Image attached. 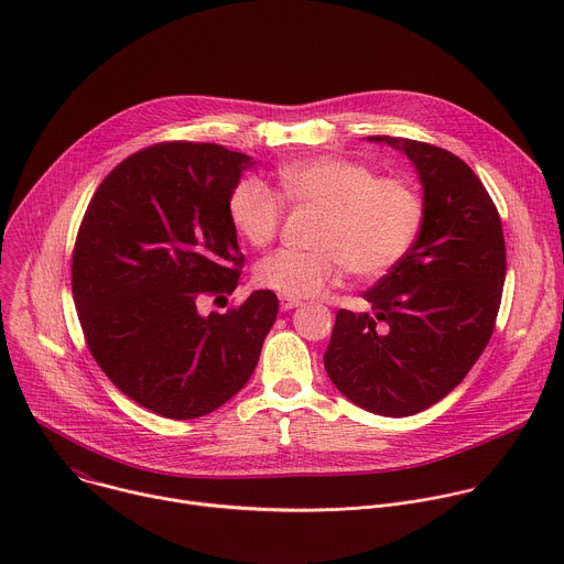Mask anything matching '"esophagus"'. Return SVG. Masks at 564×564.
Here are the masks:
<instances>
[{"label": "esophagus", "mask_w": 564, "mask_h": 564, "mask_svg": "<svg viewBox=\"0 0 564 564\" xmlns=\"http://www.w3.org/2000/svg\"><path fill=\"white\" fill-rule=\"evenodd\" d=\"M279 303H281V310L288 312V310H294L301 305L299 299H290V296H279Z\"/></svg>", "instance_id": "esophagus-1"}]
</instances>
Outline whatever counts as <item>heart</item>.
I'll list each match as a JSON object with an SVG mask.
<instances>
[{"label": "heart", "mask_w": 564, "mask_h": 564, "mask_svg": "<svg viewBox=\"0 0 564 564\" xmlns=\"http://www.w3.org/2000/svg\"><path fill=\"white\" fill-rule=\"evenodd\" d=\"M276 187L288 205L318 209L312 250H279L254 268L257 285L290 299L328 290L344 270L357 279L386 274L411 252L424 223V198L411 181L375 176L350 158L292 160L276 170ZM227 216L240 238L263 248L283 207L261 178L248 176L231 189Z\"/></svg>", "instance_id": "heart-1"}]
</instances>
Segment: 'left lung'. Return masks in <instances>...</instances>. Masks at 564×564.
<instances>
[{
  "instance_id": "obj_1",
  "label": "left lung",
  "mask_w": 564,
  "mask_h": 564,
  "mask_svg": "<svg viewBox=\"0 0 564 564\" xmlns=\"http://www.w3.org/2000/svg\"><path fill=\"white\" fill-rule=\"evenodd\" d=\"M404 151L424 187V223L411 252L364 299L339 310L324 366L364 411L409 417L444 399L485 352L502 301L507 248L498 207L455 153L372 135Z\"/></svg>"
}]
</instances>
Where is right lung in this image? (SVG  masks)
I'll return each instance as SVG.
<instances>
[{
	"instance_id": "right-lung-1",
	"label": "right lung",
	"mask_w": 564,
	"mask_h": 564,
	"mask_svg": "<svg viewBox=\"0 0 564 564\" xmlns=\"http://www.w3.org/2000/svg\"><path fill=\"white\" fill-rule=\"evenodd\" d=\"M250 155L214 142H158L124 158L77 229L70 285L87 346L135 404L167 420L203 417L252 377L279 299L257 290L227 312L243 254L227 198Z\"/></svg>"
}]
</instances>
